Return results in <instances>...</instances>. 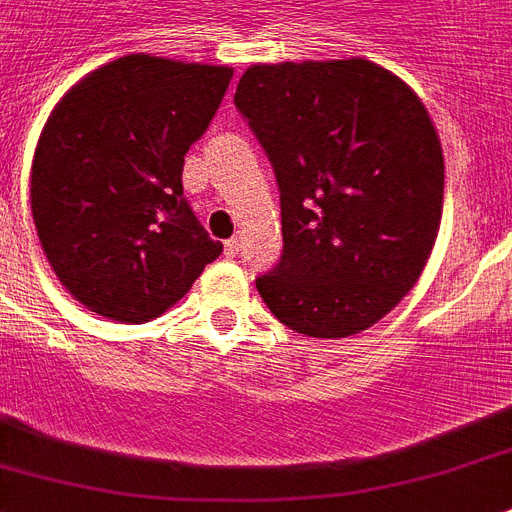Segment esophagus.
<instances>
[{
    "mask_svg": "<svg viewBox=\"0 0 512 512\" xmlns=\"http://www.w3.org/2000/svg\"><path fill=\"white\" fill-rule=\"evenodd\" d=\"M238 251H240V240L238 238H230V240H225V253L227 256H238Z\"/></svg>",
    "mask_w": 512,
    "mask_h": 512,
    "instance_id": "34e87169",
    "label": "esophagus"
}]
</instances>
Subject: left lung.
<instances>
[{"label":"left lung","mask_w":512,"mask_h":512,"mask_svg":"<svg viewBox=\"0 0 512 512\" xmlns=\"http://www.w3.org/2000/svg\"><path fill=\"white\" fill-rule=\"evenodd\" d=\"M235 107L280 188L282 256L256 287L285 327L348 337L424 272L445 159L429 112L369 59L248 67Z\"/></svg>","instance_id":"obj_1"}]
</instances>
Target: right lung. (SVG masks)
I'll return each instance as SVG.
<instances>
[{
  "instance_id": "1",
  "label": "right lung",
  "mask_w": 512,
  "mask_h": 512,
  "mask_svg": "<svg viewBox=\"0 0 512 512\" xmlns=\"http://www.w3.org/2000/svg\"><path fill=\"white\" fill-rule=\"evenodd\" d=\"M232 70L130 54L65 94L38 138L31 211L46 259L114 322L175 306L222 253L183 196V164Z\"/></svg>"
}]
</instances>
